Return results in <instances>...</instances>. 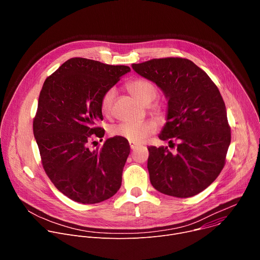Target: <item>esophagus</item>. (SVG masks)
Returning <instances> with one entry per match:
<instances>
[{
	"label": "esophagus",
	"instance_id": "1",
	"mask_svg": "<svg viewBox=\"0 0 260 260\" xmlns=\"http://www.w3.org/2000/svg\"><path fill=\"white\" fill-rule=\"evenodd\" d=\"M129 146H131V149H132V150H135L136 148L138 147V144H136V143H133V142H129Z\"/></svg>",
	"mask_w": 260,
	"mask_h": 260
}]
</instances>
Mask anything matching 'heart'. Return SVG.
Masks as SVG:
<instances>
[{
  "label": "heart",
  "instance_id": "heart-1",
  "mask_svg": "<svg viewBox=\"0 0 260 260\" xmlns=\"http://www.w3.org/2000/svg\"><path fill=\"white\" fill-rule=\"evenodd\" d=\"M128 91L142 104L151 103L156 94L157 89L153 83L146 79H135L126 84ZM116 94L115 88L111 87L103 94L101 100V109L104 114H108ZM111 134L121 137L133 143H141L147 137H149L155 132V125L151 122H139V121H125L111 127Z\"/></svg>",
  "mask_w": 260,
  "mask_h": 260
}]
</instances>
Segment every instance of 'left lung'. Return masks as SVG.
I'll return each instance as SVG.
<instances>
[{
    "label": "left lung",
    "mask_w": 260,
    "mask_h": 260,
    "mask_svg": "<svg viewBox=\"0 0 260 260\" xmlns=\"http://www.w3.org/2000/svg\"><path fill=\"white\" fill-rule=\"evenodd\" d=\"M154 82L168 100L167 122L159 139L168 147H148V172L152 186L175 198H190L206 189L225 165L231 144L226 108L207 73L189 59L154 58L132 64Z\"/></svg>",
    "instance_id": "left-lung-1"
}]
</instances>
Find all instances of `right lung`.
<instances>
[{"mask_svg": "<svg viewBox=\"0 0 260 260\" xmlns=\"http://www.w3.org/2000/svg\"><path fill=\"white\" fill-rule=\"evenodd\" d=\"M131 68L74 57L44 82L32 122L45 173L66 197L98 204L120 188L129 144L121 137L107 139L93 150L88 143L103 138L95 127L103 120L101 100ZM102 141V140H101Z\"/></svg>", "mask_w": 260, "mask_h": 260, "instance_id": "right-lung-1", "label": "right lung"}]
</instances>
